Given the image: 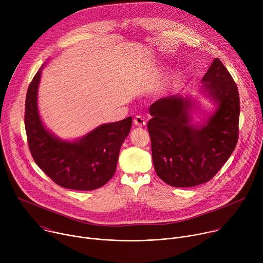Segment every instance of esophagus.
Wrapping results in <instances>:
<instances>
[{"mask_svg": "<svg viewBox=\"0 0 263 263\" xmlns=\"http://www.w3.org/2000/svg\"><path fill=\"white\" fill-rule=\"evenodd\" d=\"M133 122H134L135 126H137V127H143L145 125V120L141 116H136L134 118Z\"/></svg>", "mask_w": 263, "mask_h": 263, "instance_id": "1", "label": "esophagus"}]
</instances>
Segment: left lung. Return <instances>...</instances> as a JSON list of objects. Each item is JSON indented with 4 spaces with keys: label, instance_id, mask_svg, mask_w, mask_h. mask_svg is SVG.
<instances>
[{
    "label": "left lung",
    "instance_id": "8db88e82",
    "mask_svg": "<svg viewBox=\"0 0 263 263\" xmlns=\"http://www.w3.org/2000/svg\"><path fill=\"white\" fill-rule=\"evenodd\" d=\"M203 87L217 109L202 127L191 125V102L179 96L162 98L149 107L147 123L157 176L174 187L210 181L233 153L238 140L239 93L232 76L215 58L204 74Z\"/></svg>",
    "mask_w": 263,
    "mask_h": 263
}]
</instances>
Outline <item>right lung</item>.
Instances as JSON below:
<instances>
[{"mask_svg":"<svg viewBox=\"0 0 263 263\" xmlns=\"http://www.w3.org/2000/svg\"><path fill=\"white\" fill-rule=\"evenodd\" d=\"M42 70L35 73L26 96L25 128L35 163L57 185L74 191H93L114 177L121 146L132 118L105 124L78 141H61L44 127L37 110Z\"/></svg>","mask_w":263,"mask_h":263,"instance_id":"add662e5","label":"right lung"}]
</instances>
